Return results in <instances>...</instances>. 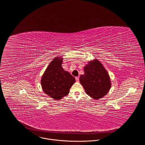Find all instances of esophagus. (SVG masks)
Wrapping results in <instances>:
<instances>
[{
	"label": "esophagus",
	"instance_id": "obj_1",
	"mask_svg": "<svg viewBox=\"0 0 145 145\" xmlns=\"http://www.w3.org/2000/svg\"><path fill=\"white\" fill-rule=\"evenodd\" d=\"M75 78H76V81L77 82H78V81H79V77H76Z\"/></svg>",
	"mask_w": 145,
	"mask_h": 145
}]
</instances>
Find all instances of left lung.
Segmentation results:
<instances>
[{"label":"left lung","instance_id":"1","mask_svg":"<svg viewBox=\"0 0 145 145\" xmlns=\"http://www.w3.org/2000/svg\"><path fill=\"white\" fill-rule=\"evenodd\" d=\"M84 74L81 75L80 82L87 94L98 99L105 96L111 88V81L106 69L97 60L89 62L84 68Z\"/></svg>","mask_w":145,"mask_h":145}]
</instances>
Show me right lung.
Listing matches in <instances>:
<instances>
[{"mask_svg": "<svg viewBox=\"0 0 145 145\" xmlns=\"http://www.w3.org/2000/svg\"><path fill=\"white\" fill-rule=\"evenodd\" d=\"M63 59L58 57L53 59L41 78L44 92L55 100L67 96L74 83L75 78L62 67Z\"/></svg>", "mask_w": 145, "mask_h": 145, "instance_id": "obj_1", "label": "right lung"}]
</instances>
